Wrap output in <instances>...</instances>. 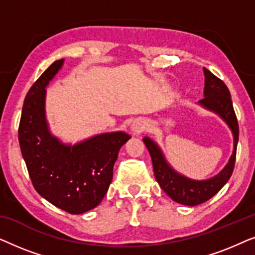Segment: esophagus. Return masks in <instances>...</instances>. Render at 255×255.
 <instances>
[{"instance_id": "obj_1", "label": "esophagus", "mask_w": 255, "mask_h": 255, "mask_svg": "<svg viewBox=\"0 0 255 255\" xmlns=\"http://www.w3.org/2000/svg\"><path fill=\"white\" fill-rule=\"evenodd\" d=\"M146 127H147V124H146L145 121L142 120H137L134 121L133 123L131 125V130L133 133H141L142 131L146 130Z\"/></svg>"}]
</instances>
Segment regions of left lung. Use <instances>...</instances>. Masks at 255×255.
<instances>
[{"label":"left lung","instance_id":"1","mask_svg":"<svg viewBox=\"0 0 255 255\" xmlns=\"http://www.w3.org/2000/svg\"><path fill=\"white\" fill-rule=\"evenodd\" d=\"M203 71L205 76L204 99H202L198 103L205 109L214 111L215 114L221 116L231 128L233 134L232 155L222 172L211 179L203 181L188 179L175 172L168 165L162 151L152 139L147 137L142 139L151 154L154 176L159 186L173 201L183 205H189V207H194V205L204 203L210 200L228 182L235 168L237 145H238L239 138L238 121H237L235 109H233L229 88L221 79H218L207 68H203Z\"/></svg>","mask_w":255,"mask_h":255}]
</instances>
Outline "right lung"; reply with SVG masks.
<instances>
[{
	"mask_svg": "<svg viewBox=\"0 0 255 255\" xmlns=\"http://www.w3.org/2000/svg\"><path fill=\"white\" fill-rule=\"evenodd\" d=\"M64 64L53 62L33 83L24 100L18 140L37 193L68 214L97 207L113 180L118 152L131 135L108 132L66 145L51 134L45 116L46 86Z\"/></svg>",
	"mask_w": 255,
	"mask_h": 255,
	"instance_id": "obj_1",
	"label": "right lung"
}]
</instances>
